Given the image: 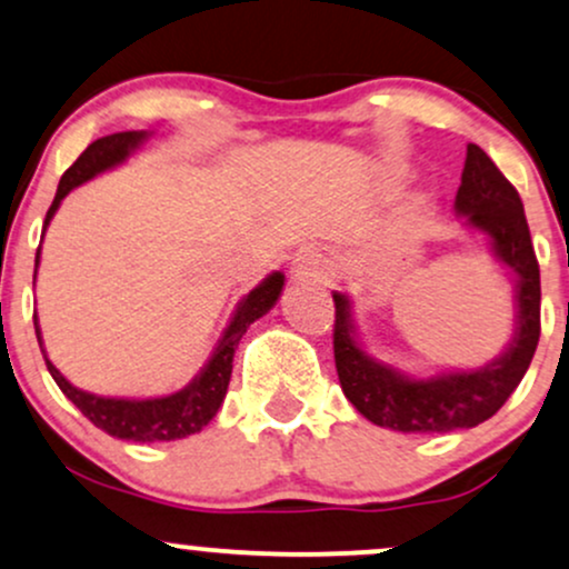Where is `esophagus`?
<instances>
[{"mask_svg": "<svg viewBox=\"0 0 569 569\" xmlns=\"http://www.w3.org/2000/svg\"><path fill=\"white\" fill-rule=\"evenodd\" d=\"M302 276H307V272H302Z\"/></svg>", "mask_w": 569, "mask_h": 569, "instance_id": "1", "label": "esophagus"}]
</instances>
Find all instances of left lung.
I'll list each match as a JSON object with an SVG mask.
<instances>
[{"mask_svg": "<svg viewBox=\"0 0 569 569\" xmlns=\"http://www.w3.org/2000/svg\"><path fill=\"white\" fill-rule=\"evenodd\" d=\"M455 211L481 230L516 276V331L508 350L476 371L411 380L361 350L350 302L335 293V363L342 393L367 420L401 433H449L489 420L530 369L540 339V267L519 192L476 143H468Z\"/></svg>", "mask_w": 569, "mask_h": 569, "instance_id": "1", "label": "left lung"}]
</instances>
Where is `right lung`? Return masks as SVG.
<instances>
[{
    "label": "right lung",
    "mask_w": 569,
    "mask_h": 569,
    "mask_svg": "<svg viewBox=\"0 0 569 569\" xmlns=\"http://www.w3.org/2000/svg\"><path fill=\"white\" fill-rule=\"evenodd\" d=\"M143 139H147V130H122V133L103 136V139L90 143L80 158L74 160V166H71L69 171L61 176V181H58L56 200L53 206L48 208V217H44V230H48L50 219H53L58 206H61V200L67 198L71 189L80 187L82 181L93 179L96 173L107 171V168L120 166L133 149L141 147ZM37 264H39V248H37ZM280 291H283V276H280V272H272V276H267L257 289L248 293L243 302L238 305V310H234V318L230 321V326H227L224 337L219 339L213 356L208 358L206 369H202L184 390H179V393L173 396L141 398V401H133V398L93 396V393H84L80 388H74V385H71L67 377H63L61 371L48 361V358H44V363H48V371L53 375V380L58 388H61V393L67 396L96 428H101L103 433L114 436V439L141 441V443L187 439V436L198 433V430H202L213 420V415H217L221 401H224L227 396V385H230V377H232V358H234V350H238L240 337L246 335L248 326L257 321V318H262L264 312L278 302ZM34 329H37L39 348H42L37 318H34Z\"/></svg>",
    "instance_id": "1"
}]
</instances>
